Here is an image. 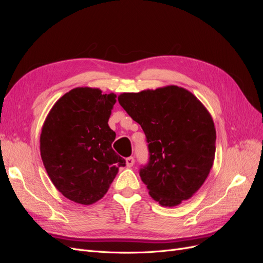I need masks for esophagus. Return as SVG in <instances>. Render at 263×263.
<instances>
[{"label": "esophagus", "mask_w": 263, "mask_h": 263, "mask_svg": "<svg viewBox=\"0 0 263 263\" xmlns=\"http://www.w3.org/2000/svg\"><path fill=\"white\" fill-rule=\"evenodd\" d=\"M134 163H135V159H134V157H128V158H126V164H127V166H133V165H134Z\"/></svg>", "instance_id": "34e87169"}]
</instances>
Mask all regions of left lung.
<instances>
[{
  "label": "left lung",
  "instance_id": "1",
  "mask_svg": "<svg viewBox=\"0 0 263 263\" xmlns=\"http://www.w3.org/2000/svg\"><path fill=\"white\" fill-rule=\"evenodd\" d=\"M118 102L146 135L149 161L139 176L150 196L166 208L192 197L208 178L216 150L209 110L177 85L122 93Z\"/></svg>",
  "mask_w": 263,
  "mask_h": 263
}]
</instances>
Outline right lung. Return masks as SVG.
<instances>
[{
    "mask_svg": "<svg viewBox=\"0 0 263 263\" xmlns=\"http://www.w3.org/2000/svg\"><path fill=\"white\" fill-rule=\"evenodd\" d=\"M114 93L76 87L50 109L41 134V156L59 192L79 204L90 205L104 196L125 159L112 148L116 134L108 118Z\"/></svg>",
    "mask_w": 263,
    "mask_h": 263,
    "instance_id": "obj_1",
    "label": "right lung"
}]
</instances>
